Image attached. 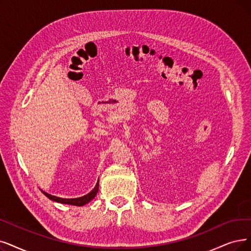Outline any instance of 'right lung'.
<instances>
[{
  "label": "right lung",
  "instance_id": "1",
  "mask_svg": "<svg viewBox=\"0 0 251 251\" xmlns=\"http://www.w3.org/2000/svg\"><path fill=\"white\" fill-rule=\"evenodd\" d=\"M98 190H99V180L96 184V186L94 187V189L92 190L91 193H88L87 195L83 196V197H80V198H75V199H64V198H59V197H55L50 195L44 190L41 189V192L48 198L51 200L53 202H57V203H61V204H68V205H73V206H84L85 204L89 203L94 200V198L97 196L98 194Z\"/></svg>",
  "mask_w": 251,
  "mask_h": 251
}]
</instances>
